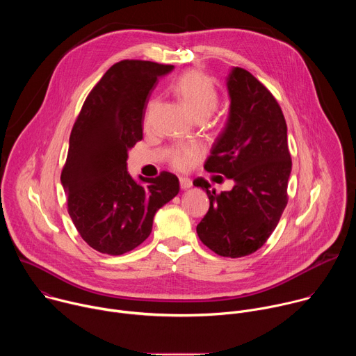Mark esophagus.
Instances as JSON below:
<instances>
[{
    "label": "esophagus",
    "instance_id": "1",
    "mask_svg": "<svg viewBox=\"0 0 356 356\" xmlns=\"http://www.w3.org/2000/svg\"><path fill=\"white\" fill-rule=\"evenodd\" d=\"M179 180H180V187H181L183 190L190 188V187L193 186V181H191V179H188V177H183V176H181Z\"/></svg>",
    "mask_w": 356,
    "mask_h": 356
}]
</instances>
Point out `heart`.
<instances>
[{
	"label": "heart",
	"mask_w": 356,
	"mask_h": 356,
	"mask_svg": "<svg viewBox=\"0 0 356 356\" xmlns=\"http://www.w3.org/2000/svg\"><path fill=\"white\" fill-rule=\"evenodd\" d=\"M173 94L181 101L187 111L194 117H209L214 113L218 104V94L211 80L197 70H190L181 74L172 84ZM155 99L149 101L146 108V122H149L155 110ZM201 155L198 145H186L176 147L172 154V165L180 170L188 169L193 162Z\"/></svg>",
	"instance_id": "1"
}]
</instances>
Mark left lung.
I'll return each mask as SVG.
<instances>
[{
    "label": "left lung",
    "mask_w": 356,
    "mask_h": 356,
    "mask_svg": "<svg viewBox=\"0 0 356 356\" xmlns=\"http://www.w3.org/2000/svg\"><path fill=\"white\" fill-rule=\"evenodd\" d=\"M229 113L204 165L234 180L229 191L206 190L210 209L197 225L201 242L225 258L257 252L272 235L287 206L291 159L287 125L272 92L249 72L232 67L227 77Z\"/></svg>",
    "instance_id": "1"
}]
</instances>
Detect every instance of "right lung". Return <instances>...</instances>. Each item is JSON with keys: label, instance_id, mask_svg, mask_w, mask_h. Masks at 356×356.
Instances as JSON below:
<instances>
[{"label": "right lung", "instance_id": "1", "mask_svg": "<svg viewBox=\"0 0 356 356\" xmlns=\"http://www.w3.org/2000/svg\"><path fill=\"white\" fill-rule=\"evenodd\" d=\"M175 67L146 60L111 66L87 95L73 125L60 181L80 236L106 255H122L152 232L156 211L177 195L179 179L127 170L128 150L143 135L149 94Z\"/></svg>", "mask_w": 356, "mask_h": 356}]
</instances>
